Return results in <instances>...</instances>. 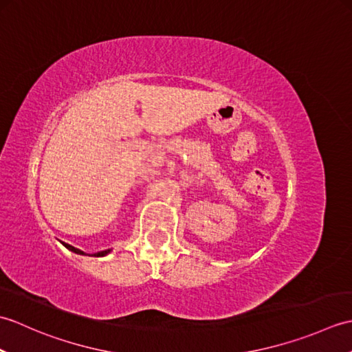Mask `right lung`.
I'll return each mask as SVG.
<instances>
[{
	"label": "right lung",
	"mask_w": 352,
	"mask_h": 352,
	"mask_svg": "<svg viewBox=\"0 0 352 352\" xmlns=\"http://www.w3.org/2000/svg\"><path fill=\"white\" fill-rule=\"evenodd\" d=\"M66 248H68L69 251H72V252H76V254H80V256H86V254L81 251V250H78V248H76V246H72V245H69V243H65V242H62ZM110 252V250H106V251H100V252H95V254H92L94 257H102V256H107V254Z\"/></svg>",
	"instance_id": "obj_1"
}]
</instances>
